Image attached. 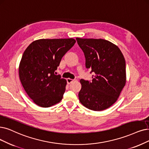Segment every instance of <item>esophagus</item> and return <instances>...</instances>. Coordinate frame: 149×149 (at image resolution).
<instances>
[{
  "label": "esophagus",
  "instance_id": "esophagus-1",
  "mask_svg": "<svg viewBox=\"0 0 149 149\" xmlns=\"http://www.w3.org/2000/svg\"><path fill=\"white\" fill-rule=\"evenodd\" d=\"M73 79H70V78H68V79H67V84H71V82H73Z\"/></svg>",
  "mask_w": 149,
  "mask_h": 149
}]
</instances>
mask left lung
<instances>
[{"mask_svg": "<svg viewBox=\"0 0 149 149\" xmlns=\"http://www.w3.org/2000/svg\"><path fill=\"white\" fill-rule=\"evenodd\" d=\"M84 52L86 67L94 73L92 81L81 79V104L95 111L114 104L126 83V63L118 46L103 39L76 38Z\"/></svg>", "mask_w": 149, "mask_h": 149, "instance_id": "obj_1", "label": "left lung"}]
</instances>
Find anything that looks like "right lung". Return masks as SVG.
<instances>
[{
  "label": "right lung",
  "instance_id": "right-lung-1",
  "mask_svg": "<svg viewBox=\"0 0 149 149\" xmlns=\"http://www.w3.org/2000/svg\"><path fill=\"white\" fill-rule=\"evenodd\" d=\"M75 43L73 38L40 39L33 41L24 52L19 79L29 97L38 106L48 108L62 100L67 81L55 71Z\"/></svg>",
  "mask_w": 149,
  "mask_h": 149
}]
</instances>
